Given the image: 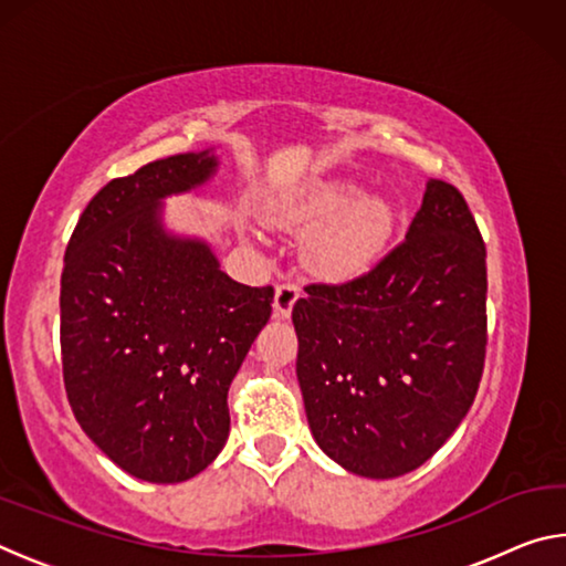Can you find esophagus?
Listing matches in <instances>:
<instances>
[{"label":"esophagus","mask_w":566,"mask_h":566,"mask_svg":"<svg viewBox=\"0 0 566 566\" xmlns=\"http://www.w3.org/2000/svg\"><path fill=\"white\" fill-rule=\"evenodd\" d=\"M296 300H300V286H296L294 282H284V284L276 286V292H274V314H276V317H282V319L290 317L292 306H294Z\"/></svg>","instance_id":"34e87169"}]
</instances>
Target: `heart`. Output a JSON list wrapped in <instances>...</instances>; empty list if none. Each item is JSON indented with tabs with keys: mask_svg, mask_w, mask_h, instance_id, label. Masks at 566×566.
<instances>
[{
	"mask_svg": "<svg viewBox=\"0 0 566 566\" xmlns=\"http://www.w3.org/2000/svg\"><path fill=\"white\" fill-rule=\"evenodd\" d=\"M274 222L284 227L317 224L304 239V264L312 274L332 282L361 274L391 234L387 202L375 197L357 199V187L347 181L310 187L276 209Z\"/></svg>",
	"mask_w": 566,
	"mask_h": 566,
	"instance_id": "b5f03b06",
	"label": "heart"
}]
</instances>
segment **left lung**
I'll list each match as a JSON object with an SVG mask.
<instances>
[{"mask_svg":"<svg viewBox=\"0 0 566 566\" xmlns=\"http://www.w3.org/2000/svg\"><path fill=\"white\" fill-rule=\"evenodd\" d=\"M304 292L296 379L317 444L371 479L424 464L467 417L486 354V247L462 191L429 179L369 272Z\"/></svg>","mask_w":566,"mask_h":566,"instance_id":"8db88e82","label":"left lung"}]
</instances>
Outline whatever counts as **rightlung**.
Masks as SVG:
<instances>
[{"label":"right lung","mask_w":566,"mask_h":566,"mask_svg":"<svg viewBox=\"0 0 566 566\" xmlns=\"http://www.w3.org/2000/svg\"><path fill=\"white\" fill-rule=\"evenodd\" d=\"M214 167L209 151H187L112 179L64 252L66 399L114 464L155 484L185 482L222 452L229 385L272 317V286L234 282L205 242L161 227L159 199Z\"/></svg>","instance_id":"add662e5"}]
</instances>
